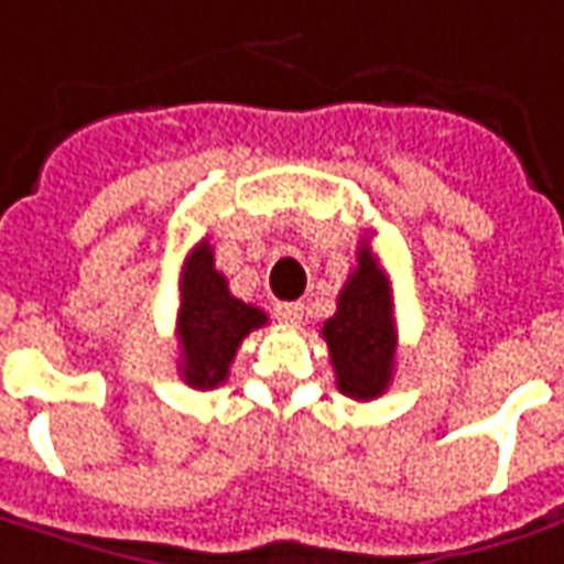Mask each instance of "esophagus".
<instances>
[{"mask_svg": "<svg viewBox=\"0 0 564 564\" xmlns=\"http://www.w3.org/2000/svg\"><path fill=\"white\" fill-rule=\"evenodd\" d=\"M302 312H305V305H302V302H278V305H274L278 321L290 324V327H296L299 321H302Z\"/></svg>", "mask_w": 564, "mask_h": 564, "instance_id": "esophagus-1", "label": "esophagus"}]
</instances>
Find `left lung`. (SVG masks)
Listing matches in <instances>:
<instances>
[{
    "instance_id": "left-lung-1",
    "label": "left lung",
    "mask_w": 564,
    "mask_h": 564,
    "mask_svg": "<svg viewBox=\"0 0 564 564\" xmlns=\"http://www.w3.org/2000/svg\"><path fill=\"white\" fill-rule=\"evenodd\" d=\"M321 336L330 348L339 392L355 401H373L389 389L398 348L392 286L367 243L358 250V268L339 290L336 314L324 321Z\"/></svg>"
}]
</instances>
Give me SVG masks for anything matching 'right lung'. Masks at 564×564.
Segmentation results:
<instances>
[{
	"label": "right lung",
	"instance_id": "add662e5",
	"mask_svg": "<svg viewBox=\"0 0 564 564\" xmlns=\"http://www.w3.org/2000/svg\"><path fill=\"white\" fill-rule=\"evenodd\" d=\"M178 293V373L191 389H216L228 379L240 343L265 327L268 314L231 296L209 240H200L185 259Z\"/></svg>",
	"mask_w": 564,
	"mask_h": 564
}]
</instances>
